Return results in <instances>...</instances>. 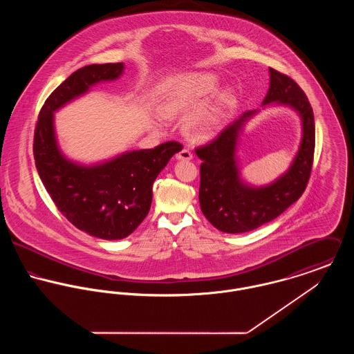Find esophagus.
<instances>
[{
  "label": "esophagus",
  "instance_id": "34e87169",
  "mask_svg": "<svg viewBox=\"0 0 354 354\" xmlns=\"http://www.w3.org/2000/svg\"><path fill=\"white\" fill-rule=\"evenodd\" d=\"M176 158H177V159H181V160H191V159L194 158V155H192V152L189 151L188 149H183L181 151L176 155Z\"/></svg>",
  "mask_w": 354,
  "mask_h": 354
}]
</instances>
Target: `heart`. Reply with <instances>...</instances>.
Wrapping results in <instances>:
<instances>
[{
  "label": "heart",
  "instance_id": "obj_1",
  "mask_svg": "<svg viewBox=\"0 0 354 354\" xmlns=\"http://www.w3.org/2000/svg\"><path fill=\"white\" fill-rule=\"evenodd\" d=\"M218 77L211 73H187L166 82L160 91L159 111L169 118L181 115L201 104L218 88ZM230 90L219 93L214 101L196 109L187 120V128L194 136L211 135L234 106Z\"/></svg>",
  "mask_w": 354,
  "mask_h": 354
}]
</instances>
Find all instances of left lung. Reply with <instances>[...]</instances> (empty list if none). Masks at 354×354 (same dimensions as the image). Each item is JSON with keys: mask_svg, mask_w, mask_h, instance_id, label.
Returning a JSON list of instances; mask_svg holds the SVG:
<instances>
[{"mask_svg": "<svg viewBox=\"0 0 354 354\" xmlns=\"http://www.w3.org/2000/svg\"><path fill=\"white\" fill-rule=\"evenodd\" d=\"M293 107L303 121V138L299 152L277 181L254 188L240 178L236 147L244 124L256 110L245 111L227 125L212 142L195 151L202 159L199 202L209 223L225 233H245L275 219L303 195L310 177L315 152V120L310 103L300 86L270 68V88L263 101Z\"/></svg>", "mask_w": 354, "mask_h": 354, "instance_id": "left-lung-1", "label": "left lung"}]
</instances>
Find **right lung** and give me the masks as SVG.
Wrapping results in <instances>:
<instances>
[{
  "label": "right lung",
  "mask_w": 354,
  "mask_h": 354,
  "mask_svg": "<svg viewBox=\"0 0 354 354\" xmlns=\"http://www.w3.org/2000/svg\"><path fill=\"white\" fill-rule=\"evenodd\" d=\"M124 64H93L73 72L46 100L34 135V158L39 177L61 214L77 229L103 240L128 237L147 216L152 184L176 152L178 142L121 153L94 166L77 165L59 151L54 111L86 94L91 86L115 80Z\"/></svg>",
  "instance_id": "obj_1"
}]
</instances>
